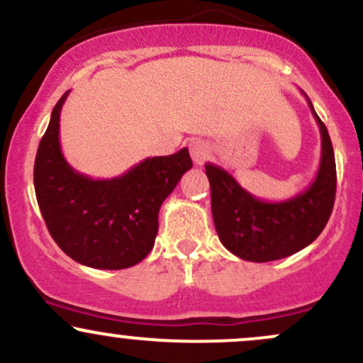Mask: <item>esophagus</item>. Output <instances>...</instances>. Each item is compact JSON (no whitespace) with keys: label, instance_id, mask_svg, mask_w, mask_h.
I'll return each mask as SVG.
<instances>
[{"label":"esophagus","instance_id":"34e87169","mask_svg":"<svg viewBox=\"0 0 363 363\" xmlns=\"http://www.w3.org/2000/svg\"><path fill=\"white\" fill-rule=\"evenodd\" d=\"M189 153H191V158H193V162L196 163V165H203V163L210 158L212 150H210V146L206 145L205 141L196 139V141H193L189 145Z\"/></svg>","mask_w":363,"mask_h":363}]
</instances>
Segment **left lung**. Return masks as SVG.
<instances>
[{"instance_id":"left-lung-1","label":"left lung","mask_w":363,"mask_h":363,"mask_svg":"<svg viewBox=\"0 0 363 363\" xmlns=\"http://www.w3.org/2000/svg\"><path fill=\"white\" fill-rule=\"evenodd\" d=\"M308 105L320 129V165L308 189L291 200H258L222 167L205 165L218 240L242 260L262 264L289 257L315 241L328 224L336 198V162L328 129L310 99Z\"/></svg>"}]
</instances>
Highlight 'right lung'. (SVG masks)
<instances>
[{
	"mask_svg": "<svg viewBox=\"0 0 363 363\" xmlns=\"http://www.w3.org/2000/svg\"><path fill=\"white\" fill-rule=\"evenodd\" d=\"M69 93L51 111L35 155L39 210L51 238L72 260L93 269H127L151 252L162 203L193 162L182 148L169 157L146 158L113 179L79 174L60 148V111Z\"/></svg>",
	"mask_w": 363,
	"mask_h": 363,
	"instance_id": "right-lung-1",
	"label": "right lung"
}]
</instances>
